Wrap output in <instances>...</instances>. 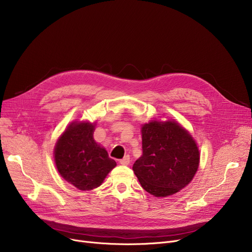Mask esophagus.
Segmentation results:
<instances>
[{"label": "esophagus", "instance_id": "34e87169", "mask_svg": "<svg viewBox=\"0 0 252 252\" xmlns=\"http://www.w3.org/2000/svg\"><path fill=\"white\" fill-rule=\"evenodd\" d=\"M129 156L128 155H126V156H125L123 159L119 161V163H121L122 165H128L129 164Z\"/></svg>", "mask_w": 252, "mask_h": 252}]
</instances>
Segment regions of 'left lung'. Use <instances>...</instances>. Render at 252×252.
<instances>
[{
  "instance_id": "1",
  "label": "left lung",
  "mask_w": 252,
  "mask_h": 252,
  "mask_svg": "<svg viewBox=\"0 0 252 252\" xmlns=\"http://www.w3.org/2000/svg\"><path fill=\"white\" fill-rule=\"evenodd\" d=\"M141 131L143 154L133 170L143 189L155 197H166L186 187L200 159L189 131L174 121H153Z\"/></svg>"
}]
</instances>
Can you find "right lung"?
<instances>
[{
    "mask_svg": "<svg viewBox=\"0 0 252 252\" xmlns=\"http://www.w3.org/2000/svg\"><path fill=\"white\" fill-rule=\"evenodd\" d=\"M95 125L73 122L58 139L54 158L61 177L78 190H93L103 183L116 162L93 134Z\"/></svg>",
    "mask_w": 252,
    "mask_h": 252,
    "instance_id": "1",
    "label": "right lung"
}]
</instances>
